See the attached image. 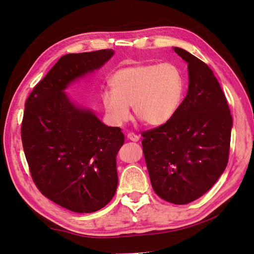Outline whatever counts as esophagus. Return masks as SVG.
I'll use <instances>...</instances> for the list:
<instances>
[{
    "label": "esophagus",
    "mask_w": 254,
    "mask_h": 254,
    "mask_svg": "<svg viewBox=\"0 0 254 254\" xmlns=\"http://www.w3.org/2000/svg\"><path fill=\"white\" fill-rule=\"evenodd\" d=\"M127 139L132 141V142H138L139 141V137L137 135H135L134 132H128V134H127Z\"/></svg>",
    "instance_id": "esophagus-1"
}]
</instances>
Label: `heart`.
I'll return each instance as SVG.
<instances>
[{
    "label": "heart",
    "instance_id": "obj_1",
    "mask_svg": "<svg viewBox=\"0 0 254 254\" xmlns=\"http://www.w3.org/2000/svg\"><path fill=\"white\" fill-rule=\"evenodd\" d=\"M110 85L101 91V101L107 117L118 126L127 122L131 105L144 125H165L175 114L183 92L180 72L168 63L125 66L112 75Z\"/></svg>",
    "mask_w": 254,
    "mask_h": 254
}]
</instances>
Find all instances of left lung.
Wrapping results in <instances>:
<instances>
[{"mask_svg": "<svg viewBox=\"0 0 254 254\" xmlns=\"http://www.w3.org/2000/svg\"><path fill=\"white\" fill-rule=\"evenodd\" d=\"M174 50L189 64L188 95L168 123L141 136L153 190L166 202L185 205L206 193L228 165L233 118L209 66Z\"/></svg>", "mask_w": 254, "mask_h": 254, "instance_id": "obj_1", "label": "left lung"}]
</instances>
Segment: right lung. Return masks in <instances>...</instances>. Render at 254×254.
Wrapping results in <instances>:
<instances>
[{"instance_id": "1", "label": "right lung", "mask_w": 254, "mask_h": 254, "mask_svg": "<svg viewBox=\"0 0 254 254\" xmlns=\"http://www.w3.org/2000/svg\"><path fill=\"white\" fill-rule=\"evenodd\" d=\"M113 53L102 49L62 57L25 102L21 141L32 179L50 201L77 213L96 212L114 196L116 154L125 136L120 127L72 104L64 89Z\"/></svg>"}]
</instances>
